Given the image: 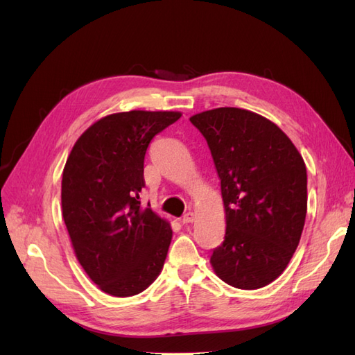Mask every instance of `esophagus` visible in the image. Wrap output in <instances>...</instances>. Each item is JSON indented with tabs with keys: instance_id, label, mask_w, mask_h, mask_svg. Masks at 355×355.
Wrapping results in <instances>:
<instances>
[{
	"instance_id": "esophagus-1",
	"label": "esophagus",
	"mask_w": 355,
	"mask_h": 355,
	"mask_svg": "<svg viewBox=\"0 0 355 355\" xmlns=\"http://www.w3.org/2000/svg\"><path fill=\"white\" fill-rule=\"evenodd\" d=\"M194 219H196L194 213H192V211H188L187 214H184V216H182L180 222L184 223V225H188V223H191V222H194Z\"/></svg>"
}]
</instances>
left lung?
<instances>
[{
    "mask_svg": "<svg viewBox=\"0 0 355 355\" xmlns=\"http://www.w3.org/2000/svg\"><path fill=\"white\" fill-rule=\"evenodd\" d=\"M220 179L225 240L213 250L214 274L254 290L280 277L306 216V167L293 142L268 118L241 108L192 115Z\"/></svg>",
    "mask_w": 355,
    "mask_h": 355,
    "instance_id": "8db88e82",
    "label": "left lung"
}]
</instances>
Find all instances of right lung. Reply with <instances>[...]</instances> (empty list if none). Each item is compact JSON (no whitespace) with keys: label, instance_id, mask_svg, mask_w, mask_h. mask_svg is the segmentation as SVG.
<instances>
[{"label":"right lung","instance_id":"right-lung-1","mask_svg":"<svg viewBox=\"0 0 355 355\" xmlns=\"http://www.w3.org/2000/svg\"><path fill=\"white\" fill-rule=\"evenodd\" d=\"M178 111H128L93 123L73 144L62 175V216L83 270L102 292L127 297L151 286L173 231L139 201L153 137Z\"/></svg>","mask_w":355,"mask_h":355}]
</instances>
